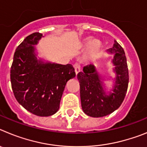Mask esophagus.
<instances>
[{
  "mask_svg": "<svg viewBox=\"0 0 147 147\" xmlns=\"http://www.w3.org/2000/svg\"><path fill=\"white\" fill-rule=\"evenodd\" d=\"M74 67L75 73H76V74L77 75L81 71V67H80V65L79 64H77V63H76V64H74Z\"/></svg>",
  "mask_w": 147,
  "mask_h": 147,
  "instance_id": "1",
  "label": "esophagus"
}]
</instances>
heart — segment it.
<instances>
[{"mask_svg":"<svg viewBox=\"0 0 147 147\" xmlns=\"http://www.w3.org/2000/svg\"><path fill=\"white\" fill-rule=\"evenodd\" d=\"M82 45L83 47L87 49L86 54H85V59L87 60H91L96 58L102 47L101 41L96 39H93V40H90V38L85 39Z\"/></svg>","mask_w":147,"mask_h":147,"instance_id":"heart-1","label":"heart"}]
</instances>
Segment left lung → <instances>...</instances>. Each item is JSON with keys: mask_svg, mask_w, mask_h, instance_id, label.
<instances>
[{"mask_svg": "<svg viewBox=\"0 0 147 147\" xmlns=\"http://www.w3.org/2000/svg\"><path fill=\"white\" fill-rule=\"evenodd\" d=\"M107 53L113 54L112 64L115 76L111 89L107 90L103 76L93 65L85 66L83 72L77 74L82 108L90 117H103L112 113L120 107L127 93L129 73L124 49L114 40L113 46Z\"/></svg>", "mask_w": 147, "mask_h": 147, "instance_id": "8db88e82", "label": "left lung"}]
</instances>
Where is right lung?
<instances>
[{"mask_svg": "<svg viewBox=\"0 0 147 147\" xmlns=\"http://www.w3.org/2000/svg\"><path fill=\"white\" fill-rule=\"evenodd\" d=\"M42 34L28 35L16 49L11 67V84L18 103L38 116L57 112L66 83L76 76L72 65H61L37 57Z\"/></svg>", "mask_w": 147, "mask_h": 147, "instance_id": "1", "label": "right lung"}]
</instances>
